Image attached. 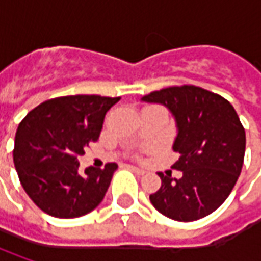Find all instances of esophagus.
I'll return each mask as SVG.
<instances>
[{
	"instance_id": "1",
	"label": "esophagus",
	"mask_w": 261,
	"mask_h": 261,
	"mask_svg": "<svg viewBox=\"0 0 261 261\" xmlns=\"http://www.w3.org/2000/svg\"><path fill=\"white\" fill-rule=\"evenodd\" d=\"M126 168H127V170H130V171H134V173H136V174H144V173H145L142 168H139V167H135V166H130V164H127Z\"/></svg>"
}]
</instances>
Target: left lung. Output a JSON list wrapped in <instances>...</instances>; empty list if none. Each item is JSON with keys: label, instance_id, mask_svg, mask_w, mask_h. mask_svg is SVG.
Listing matches in <instances>:
<instances>
[{"label": "left lung", "instance_id": "8db88e82", "mask_svg": "<svg viewBox=\"0 0 261 261\" xmlns=\"http://www.w3.org/2000/svg\"><path fill=\"white\" fill-rule=\"evenodd\" d=\"M166 106L174 116L177 136L173 164L180 178L160 173L161 187L149 196L160 214L180 222L205 218L222 205L241 173L246 130L224 97L196 86L168 87L141 98Z\"/></svg>", "mask_w": 261, "mask_h": 261}]
</instances>
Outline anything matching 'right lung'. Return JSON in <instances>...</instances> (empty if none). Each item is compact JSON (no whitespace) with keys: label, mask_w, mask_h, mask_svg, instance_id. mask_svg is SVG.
<instances>
[{"label":"right lung","mask_w":261,"mask_h":261,"mask_svg":"<svg viewBox=\"0 0 261 261\" xmlns=\"http://www.w3.org/2000/svg\"><path fill=\"white\" fill-rule=\"evenodd\" d=\"M120 97L65 95L47 100L27 113L17 127L15 170L29 197L47 215L78 218L103 200L117 170L88 167L80 173L78 156L95 142L107 110Z\"/></svg>","instance_id":"1"}]
</instances>
